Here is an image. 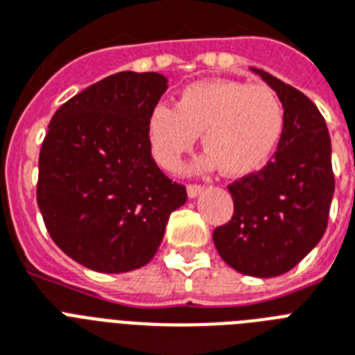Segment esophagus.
Returning a JSON list of instances; mask_svg holds the SVG:
<instances>
[{"label":"esophagus","mask_w":355,"mask_h":355,"mask_svg":"<svg viewBox=\"0 0 355 355\" xmlns=\"http://www.w3.org/2000/svg\"><path fill=\"white\" fill-rule=\"evenodd\" d=\"M202 191H205V186H200V184H189V186H188L189 199H195V197H199Z\"/></svg>","instance_id":"1"}]
</instances>
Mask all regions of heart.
<instances>
[{
    "mask_svg": "<svg viewBox=\"0 0 355 355\" xmlns=\"http://www.w3.org/2000/svg\"><path fill=\"white\" fill-rule=\"evenodd\" d=\"M286 128V107L267 85L210 79L191 83L175 107L158 103L147 116V139L155 160L175 171L193 149L197 134L205 164L227 177H247L272 158Z\"/></svg>",
    "mask_w": 355,
    "mask_h": 355,
    "instance_id": "obj_1",
    "label": "heart"
}]
</instances>
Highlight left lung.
<instances>
[{
  "label": "left lung",
  "mask_w": 355,
  "mask_h": 355,
  "mask_svg": "<svg viewBox=\"0 0 355 355\" xmlns=\"http://www.w3.org/2000/svg\"><path fill=\"white\" fill-rule=\"evenodd\" d=\"M280 96L286 128L272 160L228 186L232 219L214 230L219 256L256 278L291 270L320 241L336 189L324 118L302 92L250 68Z\"/></svg>",
  "instance_id": "8db88e82"
}]
</instances>
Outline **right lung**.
I'll list each match as a JSON object with an SVG mask.
<instances>
[{"mask_svg":"<svg viewBox=\"0 0 355 355\" xmlns=\"http://www.w3.org/2000/svg\"><path fill=\"white\" fill-rule=\"evenodd\" d=\"M164 75L119 71L71 97L40 149L36 200L57 247L97 272H127L155 258L182 184L156 166L147 116Z\"/></svg>","mask_w":355,"mask_h":355,"instance_id":"1","label":"right lung"}]
</instances>
